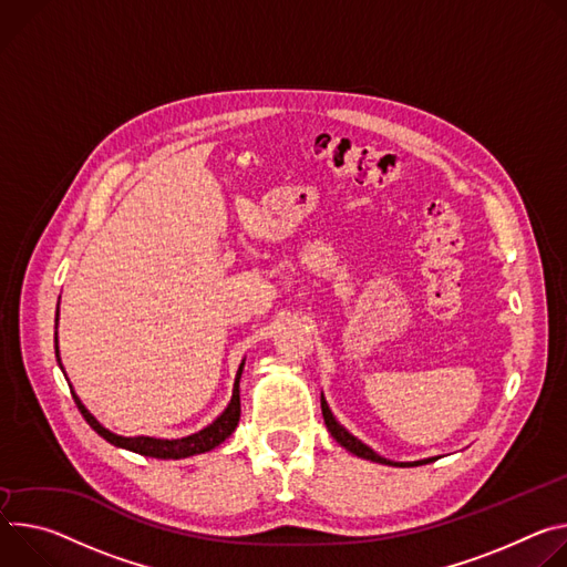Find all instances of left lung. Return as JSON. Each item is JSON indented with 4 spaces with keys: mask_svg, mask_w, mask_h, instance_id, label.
I'll use <instances>...</instances> for the list:
<instances>
[{
    "mask_svg": "<svg viewBox=\"0 0 567 567\" xmlns=\"http://www.w3.org/2000/svg\"><path fill=\"white\" fill-rule=\"evenodd\" d=\"M322 414H324V423H327V427H329V432H331V436L336 439V442L342 446V449H347L349 453H353V455H358V457H362V460H369V462H375V464H385V466H421V464H430L434 457H427V460H419V462H390V460H385V457H381L379 453H373L367 444H362L358 436H353L336 416H333V412H331V408H329V403H327V399H324V394H322Z\"/></svg>",
    "mask_w": 567,
    "mask_h": 567,
    "instance_id": "left-lung-1",
    "label": "left lung"
}]
</instances>
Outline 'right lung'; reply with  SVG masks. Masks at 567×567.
<instances>
[{
    "mask_svg": "<svg viewBox=\"0 0 567 567\" xmlns=\"http://www.w3.org/2000/svg\"><path fill=\"white\" fill-rule=\"evenodd\" d=\"M55 329H58V312H55ZM53 347H55V358H58V364L62 369V362H60V351H58V331L53 333ZM243 364L245 360L240 362L238 371H236V381H234V392H231V401L227 403V408L203 430L188 434V436H179V439H159V436H121L112 430H107L105 425H101L96 421V416L83 405V401L74 394V401L83 414V419L90 423V427L101 434L105 442H110L112 446L116 449H125L131 453H137V455H144V457H157V460H184V457H194V455H203V453H209L214 451L216 446H220L225 439L236 430L238 425V419H240V373H243ZM65 373V371H62Z\"/></svg>",
    "mask_w": 567,
    "mask_h": 567,
    "instance_id": "right-lung-1",
    "label": "right lung"
}]
</instances>
